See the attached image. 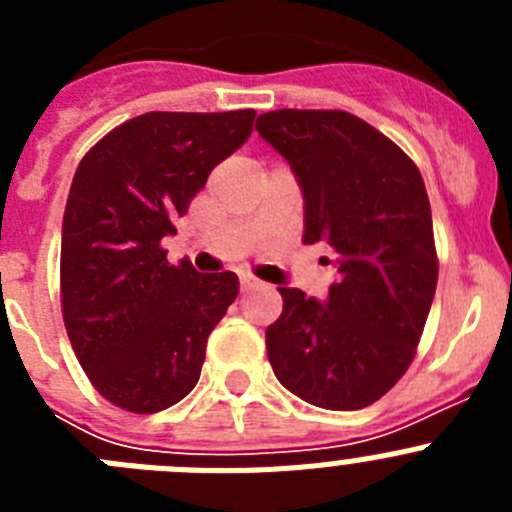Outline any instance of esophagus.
Returning a JSON list of instances; mask_svg holds the SVG:
<instances>
[{"instance_id": "obj_1", "label": "esophagus", "mask_w": 512, "mask_h": 512, "mask_svg": "<svg viewBox=\"0 0 512 512\" xmlns=\"http://www.w3.org/2000/svg\"><path fill=\"white\" fill-rule=\"evenodd\" d=\"M259 279L256 277H251V274H241V287H243V292H246V289H253V287H259Z\"/></svg>"}]
</instances>
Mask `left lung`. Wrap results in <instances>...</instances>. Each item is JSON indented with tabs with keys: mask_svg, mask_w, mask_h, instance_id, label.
<instances>
[{
	"mask_svg": "<svg viewBox=\"0 0 512 512\" xmlns=\"http://www.w3.org/2000/svg\"><path fill=\"white\" fill-rule=\"evenodd\" d=\"M256 130L284 158L305 202L307 246L338 271L323 302L279 287L266 354L292 395L361 410L408 372L438 282L423 176L390 138L341 110H277Z\"/></svg>",
	"mask_w": 512,
	"mask_h": 512,
	"instance_id": "obj_1",
	"label": "left lung"
}]
</instances>
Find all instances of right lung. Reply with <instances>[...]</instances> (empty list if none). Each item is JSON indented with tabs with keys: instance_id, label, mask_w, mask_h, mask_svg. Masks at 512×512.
Returning a JSON list of instances; mask_svg holds the SVG:
<instances>
[{
	"instance_id": "1",
	"label": "right lung",
	"mask_w": 512,
	"mask_h": 512,
	"mask_svg": "<svg viewBox=\"0 0 512 512\" xmlns=\"http://www.w3.org/2000/svg\"><path fill=\"white\" fill-rule=\"evenodd\" d=\"M253 117L146 112L81 158L61 230L63 323L81 369L117 408L161 413L200 379L238 277L169 266L161 241L210 171L246 143Z\"/></svg>"
}]
</instances>
